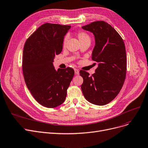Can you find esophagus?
Wrapping results in <instances>:
<instances>
[{
    "label": "esophagus",
    "instance_id": "34e87169",
    "mask_svg": "<svg viewBox=\"0 0 148 148\" xmlns=\"http://www.w3.org/2000/svg\"><path fill=\"white\" fill-rule=\"evenodd\" d=\"M74 72H75V74H77V75H79V69H77L75 68V69H74Z\"/></svg>",
    "mask_w": 148,
    "mask_h": 148
}]
</instances>
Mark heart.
<instances>
[{"label": "heart", "instance_id": "obj_1", "mask_svg": "<svg viewBox=\"0 0 148 148\" xmlns=\"http://www.w3.org/2000/svg\"><path fill=\"white\" fill-rule=\"evenodd\" d=\"M77 37L79 38V40L81 44H83L84 43H86V42H91V37H90L89 35L86 33L85 31H79L78 32L77 34ZM67 40V37H65L64 38L63 41V46H65V44Z\"/></svg>", "mask_w": 148, "mask_h": 148}]
</instances>
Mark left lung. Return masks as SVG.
I'll return each mask as SVG.
<instances>
[{
  "label": "left lung",
  "instance_id": "left-lung-1",
  "mask_svg": "<svg viewBox=\"0 0 148 148\" xmlns=\"http://www.w3.org/2000/svg\"><path fill=\"white\" fill-rule=\"evenodd\" d=\"M82 28L94 36L92 59L99 63L91 76L85 71H80L83 79L82 91L89 102L105 105L119 94L126 78L125 43L116 30L104 21H95Z\"/></svg>",
  "mask_w": 148,
  "mask_h": 148
}]
</instances>
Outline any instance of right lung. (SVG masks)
I'll use <instances>...</instances> for the list:
<instances>
[{"mask_svg":"<svg viewBox=\"0 0 148 148\" xmlns=\"http://www.w3.org/2000/svg\"><path fill=\"white\" fill-rule=\"evenodd\" d=\"M71 26L45 23L25 43L22 69L27 86L35 100L49 108L62 104L74 71L68 67L56 71L54 59L62 51L64 36Z\"/></svg>","mask_w":148,"mask_h":148,"instance_id":"1","label":"right lung"}]
</instances>
